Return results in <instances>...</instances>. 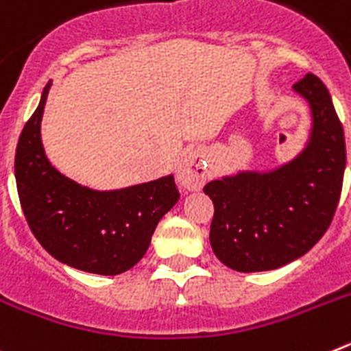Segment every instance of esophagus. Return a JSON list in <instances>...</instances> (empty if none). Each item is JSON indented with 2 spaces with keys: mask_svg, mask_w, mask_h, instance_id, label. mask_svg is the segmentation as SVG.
Listing matches in <instances>:
<instances>
[{
  "mask_svg": "<svg viewBox=\"0 0 351 351\" xmlns=\"http://www.w3.org/2000/svg\"><path fill=\"white\" fill-rule=\"evenodd\" d=\"M178 181L184 186L186 190H200L206 182V170L195 160H184L179 165Z\"/></svg>",
  "mask_w": 351,
  "mask_h": 351,
  "instance_id": "1",
  "label": "esophagus"
}]
</instances>
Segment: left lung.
<instances>
[{"label":"left lung","instance_id":"obj_1","mask_svg":"<svg viewBox=\"0 0 351 351\" xmlns=\"http://www.w3.org/2000/svg\"><path fill=\"white\" fill-rule=\"evenodd\" d=\"M293 91L313 114L302 153L271 172H239L204 186L214 204L210 246L234 271H272L306 255L339 204L346 145L332 98L313 73L293 84Z\"/></svg>","mask_w":351,"mask_h":351}]
</instances>
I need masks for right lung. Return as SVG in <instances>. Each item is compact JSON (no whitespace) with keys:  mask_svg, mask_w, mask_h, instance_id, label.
I'll list each match as a JSON object with an SVG mask.
<instances>
[{"mask_svg":"<svg viewBox=\"0 0 351 351\" xmlns=\"http://www.w3.org/2000/svg\"><path fill=\"white\" fill-rule=\"evenodd\" d=\"M51 82L24 125L15 151V182L31 232L56 260L79 271L116 276L145 255L160 219L176 206L173 176L95 191L64 178L49 163L40 137Z\"/></svg>","mask_w":351,"mask_h":351,"instance_id":"1","label":"right lung"}]
</instances>
